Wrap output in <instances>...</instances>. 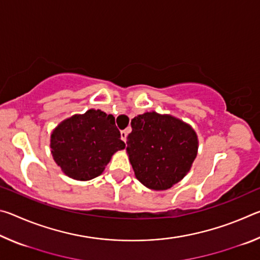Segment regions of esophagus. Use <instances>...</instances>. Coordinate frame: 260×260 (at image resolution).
I'll use <instances>...</instances> for the list:
<instances>
[{
  "instance_id": "obj_1",
  "label": "esophagus",
  "mask_w": 260,
  "mask_h": 260,
  "mask_svg": "<svg viewBox=\"0 0 260 260\" xmlns=\"http://www.w3.org/2000/svg\"><path fill=\"white\" fill-rule=\"evenodd\" d=\"M120 138H121L122 141H124V142H126V138H127V132L126 131L120 132Z\"/></svg>"
}]
</instances>
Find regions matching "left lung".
<instances>
[{"instance_id": "8db88e82", "label": "left lung", "mask_w": 260, "mask_h": 260, "mask_svg": "<svg viewBox=\"0 0 260 260\" xmlns=\"http://www.w3.org/2000/svg\"><path fill=\"white\" fill-rule=\"evenodd\" d=\"M131 125L126 151L136 179L152 190H166L181 181L199 149L192 127L155 111L134 117Z\"/></svg>"}]
</instances>
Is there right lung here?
<instances>
[{"label": "right lung", "instance_id": "right-lung-1", "mask_svg": "<svg viewBox=\"0 0 260 260\" xmlns=\"http://www.w3.org/2000/svg\"><path fill=\"white\" fill-rule=\"evenodd\" d=\"M50 148L56 164L68 177L87 181L102 174L125 143L112 114L90 109L61 121L52 131Z\"/></svg>", "mask_w": 260, "mask_h": 260}]
</instances>
